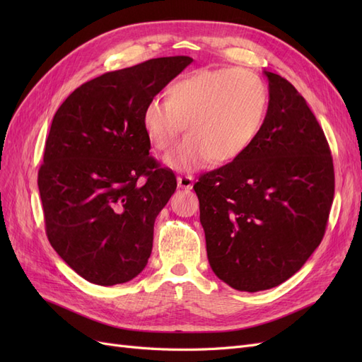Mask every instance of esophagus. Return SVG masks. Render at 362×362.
Here are the masks:
<instances>
[{"label": "esophagus", "instance_id": "obj_1", "mask_svg": "<svg viewBox=\"0 0 362 362\" xmlns=\"http://www.w3.org/2000/svg\"><path fill=\"white\" fill-rule=\"evenodd\" d=\"M177 182H178V187L180 189L190 190V189H193L194 178L192 177V175H180V177L177 178Z\"/></svg>", "mask_w": 362, "mask_h": 362}]
</instances>
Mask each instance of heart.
<instances>
[{
  "label": "heart",
  "instance_id": "obj_1",
  "mask_svg": "<svg viewBox=\"0 0 362 362\" xmlns=\"http://www.w3.org/2000/svg\"><path fill=\"white\" fill-rule=\"evenodd\" d=\"M267 87L247 69H198L175 81L168 100L146 104L141 124L156 151L168 152L175 170H196L208 163L223 164L242 157L252 146L264 122Z\"/></svg>",
  "mask_w": 362,
  "mask_h": 362
}]
</instances>
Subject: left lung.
Returning <instances> with one entry per match:
<instances>
[{
	"label": "left lung",
	"instance_id": "8db88e82",
	"mask_svg": "<svg viewBox=\"0 0 362 362\" xmlns=\"http://www.w3.org/2000/svg\"><path fill=\"white\" fill-rule=\"evenodd\" d=\"M264 74L269 107L258 137L193 185L213 272L249 293L305 264L325 235L335 189L331 149L308 104L281 75Z\"/></svg>",
	"mask_w": 362,
	"mask_h": 362
}]
</instances>
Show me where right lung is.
Returning a JSON list of instances; mask_svg holds the SVG:
<instances>
[{"label":"right lung","instance_id":"right-lung-1","mask_svg":"<svg viewBox=\"0 0 362 362\" xmlns=\"http://www.w3.org/2000/svg\"><path fill=\"white\" fill-rule=\"evenodd\" d=\"M192 62L160 57L107 72L75 89L54 115L37 175L45 229L86 281L116 286L148 264L156 217L177 178L149 157L141 115Z\"/></svg>","mask_w":362,"mask_h":362}]
</instances>
